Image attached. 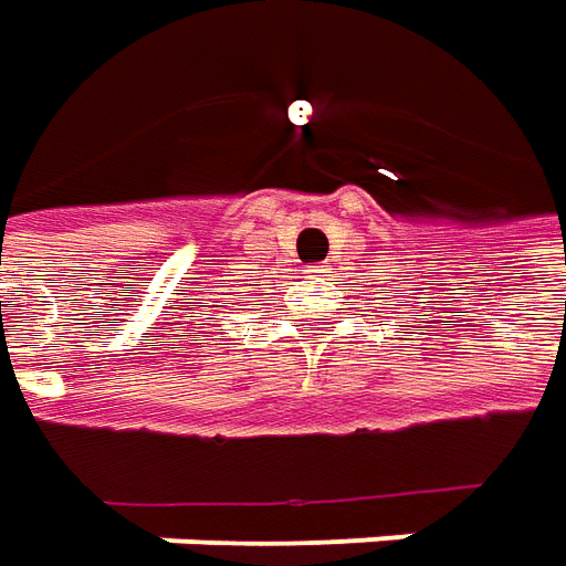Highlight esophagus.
Here are the masks:
<instances>
[{
    "mask_svg": "<svg viewBox=\"0 0 566 566\" xmlns=\"http://www.w3.org/2000/svg\"><path fill=\"white\" fill-rule=\"evenodd\" d=\"M311 274H314V276H323V274H326V271H323V268H317V271H311Z\"/></svg>",
    "mask_w": 566,
    "mask_h": 566,
    "instance_id": "obj_1",
    "label": "esophagus"
}]
</instances>
